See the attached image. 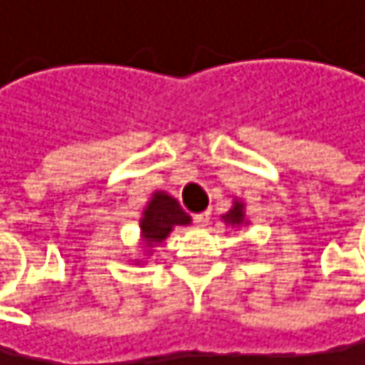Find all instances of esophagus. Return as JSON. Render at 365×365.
<instances>
[{
	"instance_id": "34e87169",
	"label": "esophagus",
	"mask_w": 365,
	"mask_h": 365,
	"mask_svg": "<svg viewBox=\"0 0 365 365\" xmlns=\"http://www.w3.org/2000/svg\"><path fill=\"white\" fill-rule=\"evenodd\" d=\"M209 220H211V213H209V211L193 215V222H195L197 226H207V224H209Z\"/></svg>"
}]
</instances>
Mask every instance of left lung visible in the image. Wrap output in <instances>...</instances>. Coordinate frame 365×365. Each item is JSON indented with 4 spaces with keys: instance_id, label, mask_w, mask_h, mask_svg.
<instances>
[{
    "instance_id": "1",
    "label": "left lung",
    "mask_w": 365,
    "mask_h": 365,
    "mask_svg": "<svg viewBox=\"0 0 365 365\" xmlns=\"http://www.w3.org/2000/svg\"><path fill=\"white\" fill-rule=\"evenodd\" d=\"M222 220H224L226 224H230V226H242V224H246L244 202H235V205H232V209H230L226 215H222Z\"/></svg>"
}]
</instances>
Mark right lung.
<instances>
[{"instance_id":"1","label":"right lung","mask_w":365,"mask_h":365,"mask_svg":"<svg viewBox=\"0 0 365 365\" xmlns=\"http://www.w3.org/2000/svg\"><path fill=\"white\" fill-rule=\"evenodd\" d=\"M189 222L191 217L180 209L176 197L168 195L165 191H156L150 197L141 217V237L145 246L152 248L163 240H168V235L172 232L174 226H185Z\"/></svg>"}]
</instances>
